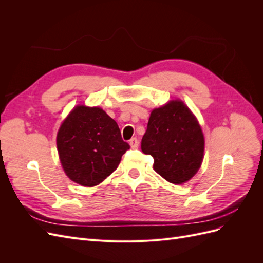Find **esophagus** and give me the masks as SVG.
<instances>
[{
    "label": "esophagus",
    "instance_id": "esophagus-1",
    "mask_svg": "<svg viewBox=\"0 0 263 263\" xmlns=\"http://www.w3.org/2000/svg\"><path fill=\"white\" fill-rule=\"evenodd\" d=\"M129 145L133 149H137L139 147V141L137 138H133L129 140Z\"/></svg>",
    "mask_w": 263,
    "mask_h": 263
}]
</instances>
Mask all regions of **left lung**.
<instances>
[{
	"instance_id": "8db88e82",
	"label": "left lung",
	"mask_w": 263,
	"mask_h": 263,
	"mask_svg": "<svg viewBox=\"0 0 263 263\" xmlns=\"http://www.w3.org/2000/svg\"><path fill=\"white\" fill-rule=\"evenodd\" d=\"M141 150L154 158L158 174L173 184H182L193 178L202 164L204 135L190 108L173 100L151 112Z\"/></svg>"
}]
</instances>
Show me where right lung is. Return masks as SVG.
I'll list each match as a JSON object with an SVG mask.
<instances>
[{
  "instance_id": "obj_1",
  "label": "right lung",
  "mask_w": 263,
  "mask_h": 263,
  "mask_svg": "<svg viewBox=\"0 0 263 263\" xmlns=\"http://www.w3.org/2000/svg\"><path fill=\"white\" fill-rule=\"evenodd\" d=\"M129 148L117 123L100 107L76 106L57 134L62 168L70 180L83 186L104 181Z\"/></svg>"
}]
</instances>
